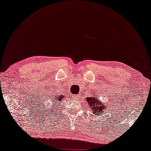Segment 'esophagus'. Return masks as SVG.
<instances>
[{
  "instance_id": "34e87169",
  "label": "esophagus",
  "mask_w": 151,
  "mask_h": 151,
  "mask_svg": "<svg viewBox=\"0 0 151 151\" xmlns=\"http://www.w3.org/2000/svg\"><path fill=\"white\" fill-rule=\"evenodd\" d=\"M74 99H75V100H77V99L79 98V95H75L73 96Z\"/></svg>"
}]
</instances>
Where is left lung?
I'll list each match as a JSON object with an SVG mask.
<instances>
[{
  "mask_svg": "<svg viewBox=\"0 0 151 151\" xmlns=\"http://www.w3.org/2000/svg\"><path fill=\"white\" fill-rule=\"evenodd\" d=\"M94 97H89L87 98L86 100L88 102V104L90 106V109L93 112V114H100L102 112H104L105 111V108L106 109V107H105L104 104H102V103L100 102V101L96 99V97L94 93ZM90 110V111H91Z\"/></svg>",
  "mask_w": 151,
  "mask_h": 151,
  "instance_id": "1",
  "label": "left lung"
}]
</instances>
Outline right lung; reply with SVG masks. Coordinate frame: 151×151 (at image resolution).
Masks as SVG:
<instances>
[{
	"mask_svg": "<svg viewBox=\"0 0 151 151\" xmlns=\"http://www.w3.org/2000/svg\"><path fill=\"white\" fill-rule=\"evenodd\" d=\"M64 98H66V96H64V95H58V93H56L53 97V100H51V102H55V104H60L59 101H61L62 99H64Z\"/></svg>",
	"mask_w": 151,
	"mask_h": 151,
	"instance_id": "obj_1",
	"label": "right lung"
}]
</instances>
